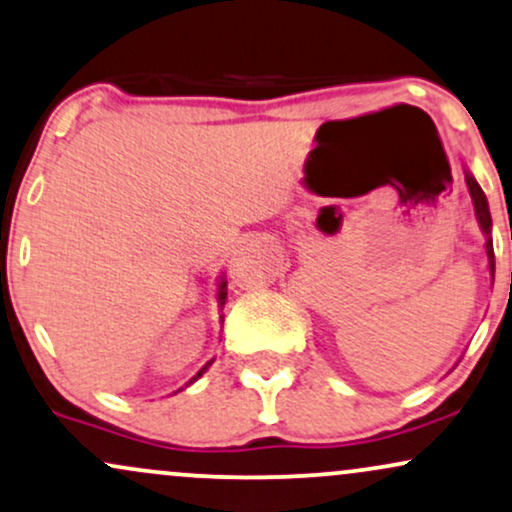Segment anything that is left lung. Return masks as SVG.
Segmentation results:
<instances>
[{
  "label": "left lung",
  "mask_w": 512,
  "mask_h": 512,
  "mask_svg": "<svg viewBox=\"0 0 512 512\" xmlns=\"http://www.w3.org/2000/svg\"><path fill=\"white\" fill-rule=\"evenodd\" d=\"M462 172H465V184H467V191H470V198H472V208H474V218H477V225L479 230H482L486 244H484V251H486V261H489V275H491V282H494V275H496V261H494V239H491V213H489V201H486L482 186L477 184V179H474V174L467 170V165H462Z\"/></svg>",
  "instance_id": "obj_1"
}]
</instances>
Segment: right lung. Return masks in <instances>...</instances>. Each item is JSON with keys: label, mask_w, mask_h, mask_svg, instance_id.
Instances as JSON below:
<instances>
[{"label": "right lung", "mask_w": 512, "mask_h": 512, "mask_svg": "<svg viewBox=\"0 0 512 512\" xmlns=\"http://www.w3.org/2000/svg\"><path fill=\"white\" fill-rule=\"evenodd\" d=\"M215 299H218V309L222 311V306H225V302H227V278H225V273H222L220 278H218V294H215ZM222 321H225V314H220V328H222ZM213 362H215V357L210 359V362L203 364L201 369H198V374H196V376H191V381L186 383V388H189L191 383H196L198 378H201L203 374H206V371L210 369V364H213ZM179 390H184V388H179ZM179 390H177V393H179Z\"/></svg>", "instance_id": "obj_1"}]
</instances>
